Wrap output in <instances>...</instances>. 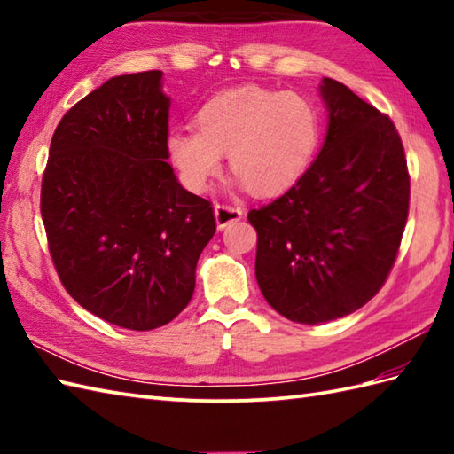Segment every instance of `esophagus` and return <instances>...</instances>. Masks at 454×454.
Returning a JSON list of instances; mask_svg holds the SVG:
<instances>
[{"instance_id": "34e87169", "label": "esophagus", "mask_w": 454, "mask_h": 454, "mask_svg": "<svg viewBox=\"0 0 454 454\" xmlns=\"http://www.w3.org/2000/svg\"><path fill=\"white\" fill-rule=\"evenodd\" d=\"M242 215H244L242 208H238V207H234V205H224V202H222V205H216V207H215L216 224H218L220 230L226 228L228 224H232V222L242 218Z\"/></svg>"}]
</instances>
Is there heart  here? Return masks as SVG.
<instances>
[{
    "mask_svg": "<svg viewBox=\"0 0 454 454\" xmlns=\"http://www.w3.org/2000/svg\"><path fill=\"white\" fill-rule=\"evenodd\" d=\"M197 129H179L168 138L169 158L189 189L205 191L228 153L230 169L244 185L267 197L304 176L322 121L306 95L242 85L202 105Z\"/></svg>",
    "mask_w": 454,
    "mask_h": 454,
    "instance_id": "b5f03b06",
    "label": "heart"
}]
</instances>
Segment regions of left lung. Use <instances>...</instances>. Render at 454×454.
I'll return each mask as SVG.
<instances>
[{"mask_svg":"<svg viewBox=\"0 0 454 454\" xmlns=\"http://www.w3.org/2000/svg\"><path fill=\"white\" fill-rule=\"evenodd\" d=\"M322 152L281 197L247 212L265 301L298 324L359 310L387 283L410 210V173L390 117L322 82Z\"/></svg>","mask_w":454,"mask_h":454,"instance_id":"8db88e82","label":"left lung"}]
</instances>
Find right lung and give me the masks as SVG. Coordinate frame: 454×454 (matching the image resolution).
<instances>
[{
  "instance_id": "right-lung-1",
  "label": "right lung",
  "mask_w": 454,
  "mask_h": 454,
  "mask_svg": "<svg viewBox=\"0 0 454 454\" xmlns=\"http://www.w3.org/2000/svg\"><path fill=\"white\" fill-rule=\"evenodd\" d=\"M161 72L117 75L58 122L41 187L48 252L64 288L101 320L148 332L195 291L216 232L210 200L168 163Z\"/></svg>"
}]
</instances>
